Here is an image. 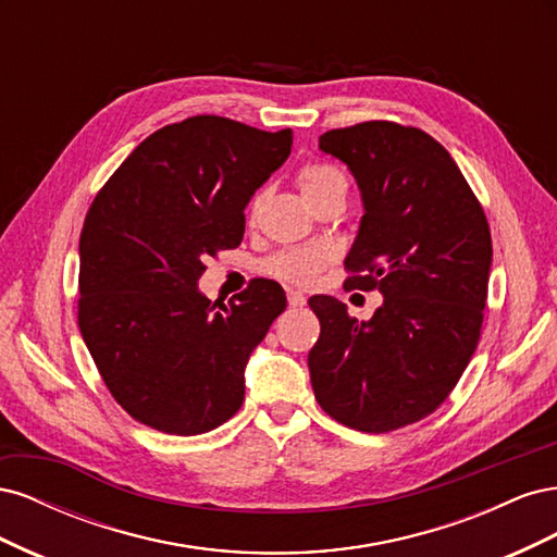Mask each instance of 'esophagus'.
<instances>
[{
  "label": "esophagus",
  "mask_w": 557,
  "mask_h": 557,
  "mask_svg": "<svg viewBox=\"0 0 557 557\" xmlns=\"http://www.w3.org/2000/svg\"><path fill=\"white\" fill-rule=\"evenodd\" d=\"M288 305L293 307V309H299V307H305L307 305V297L301 295L299 290H288Z\"/></svg>",
  "instance_id": "34e87169"
}]
</instances>
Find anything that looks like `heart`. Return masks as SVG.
Segmentation results:
<instances>
[{"instance_id": "b5f03b06", "label": "heart", "mask_w": 557, "mask_h": 557, "mask_svg": "<svg viewBox=\"0 0 557 557\" xmlns=\"http://www.w3.org/2000/svg\"><path fill=\"white\" fill-rule=\"evenodd\" d=\"M299 190L305 197H311L315 193H323L336 183H346L344 176L334 170L330 164H307L299 170L297 176ZM330 260V250L320 244H309V246H297L281 250L276 256L269 258L264 262V272L272 274L276 278L290 281L297 285H309L318 278V274L323 272V267Z\"/></svg>"}]
</instances>
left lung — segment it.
I'll return each instance as SVG.
<instances>
[{
    "mask_svg": "<svg viewBox=\"0 0 557 557\" xmlns=\"http://www.w3.org/2000/svg\"><path fill=\"white\" fill-rule=\"evenodd\" d=\"M318 148L356 178L364 215L344 260L348 288L379 290L369 320L315 295L309 352L320 407L383 434L430 416L474 356L491 276L485 213L448 150L418 127L369 121L330 129Z\"/></svg>",
    "mask_w": 557,
    "mask_h": 557,
    "instance_id": "8db88e82",
    "label": "left lung"
}]
</instances>
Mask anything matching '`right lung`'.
<instances>
[{
    "label": "right lung",
    "mask_w": 557,
    "mask_h": 557,
    "mask_svg": "<svg viewBox=\"0 0 557 557\" xmlns=\"http://www.w3.org/2000/svg\"><path fill=\"white\" fill-rule=\"evenodd\" d=\"M290 146L293 129L193 115L150 134L97 193L78 244V327L139 423L193 436L239 411L246 362L285 293L258 278L223 305L197 281L201 260L242 244L244 209Z\"/></svg>",
    "instance_id": "obj_1"
}]
</instances>
